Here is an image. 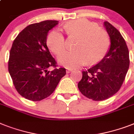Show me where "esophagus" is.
Wrapping results in <instances>:
<instances>
[{
    "mask_svg": "<svg viewBox=\"0 0 134 134\" xmlns=\"http://www.w3.org/2000/svg\"><path fill=\"white\" fill-rule=\"evenodd\" d=\"M73 71V69H67V70H66V72L67 73V74H69L70 72H71Z\"/></svg>",
    "mask_w": 134,
    "mask_h": 134,
    "instance_id": "34e87169",
    "label": "esophagus"
}]
</instances>
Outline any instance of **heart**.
I'll return each instance as SVG.
<instances>
[{
    "label": "heart",
    "mask_w": 134,
    "mask_h": 134,
    "mask_svg": "<svg viewBox=\"0 0 134 134\" xmlns=\"http://www.w3.org/2000/svg\"><path fill=\"white\" fill-rule=\"evenodd\" d=\"M69 36L78 37L74 51L63 52L58 58L59 63L67 68H78L85 65L98 63L105 57L110 46L108 34L95 23L80 18L65 24ZM47 45L54 54H59L65 48V39L58 29H54L47 37Z\"/></svg>",
    "instance_id": "b5f03b06"
}]
</instances>
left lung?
<instances>
[{
    "instance_id": "1",
    "label": "left lung",
    "mask_w": 134,
    "mask_h": 134,
    "mask_svg": "<svg viewBox=\"0 0 134 134\" xmlns=\"http://www.w3.org/2000/svg\"><path fill=\"white\" fill-rule=\"evenodd\" d=\"M104 26L110 38L109 49L98 63L82 71L78 84L85 96L95 101L104 100L117 93L129 67V49L125 39L109 22H104Z\"/></svg>"
}]
</instances>
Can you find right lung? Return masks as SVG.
<instances>
[{
	"instance_id": "obj_1",
	"label": "right lung",
	"mask_w": 134,
	"mask_h": 134,
	"mask_svg": "<svg viewBox=\"0 0 134 134\" xmlns=\"http://www.w3.org/2000/svg\"><path fill=\"white\" fill-rule=\"evenodd\" d=\"M58 20H44L26 27L13 42L8 61L14 85L23 97L40 101L49 96L66 74L65 68H56V62L47 46V36ZM55 69L49 71L48 68Z\"/></svg>"
}]
</instances>
